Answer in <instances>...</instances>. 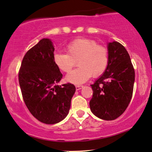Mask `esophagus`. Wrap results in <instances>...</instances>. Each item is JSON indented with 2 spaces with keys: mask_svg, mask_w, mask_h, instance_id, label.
Segmentation results:
<instances>
[{
  "mask_svg": "<svg viewBox=\"0 0 152 152\" xmlns=\"http://www.w3.org/2000/svg\"><path fill=\"white\" fill-rule=\"evenodd\" d=\"M82 87H83V86H82V85H76V90H80V89H82Z\"/></svg>",
  "mask_w": 152,
  "mask_h": 152,
  "instance_id": "obj_1",
  "label": "esophagus"
}]
</instances>
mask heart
<instances>
[{"instance_id": "b5f03b06", "label": "heart", "mask_w": 152, "mask_h": 152, "mask_svg": "<svg viewBox=\"0 0 152 152\" xmlns=\"http://www.w3.org/2000/svg\"><path fill=\"white\" fill-rule=\"evenodd\" d=\"M67 53H56L53 62L62 72L68 73L76 65L79 67L66 76L67 82L80 85L88 80L90 76L96 77L104 72L109 62L108 50L105 46L98 45L93 39H76L67 44Z\"/></svg>"}]
</instances>
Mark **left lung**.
<instances>
[{
  "instance_id": "left-lung-1",
  "label": "left lung",
  "mask_w": 152,
  "mask_h": 152,
  "mask_svg": "<svg viewBox=\"0 0 152 152\" xmlns=\"http://www.w3.org/2000/svg\"><path fill=\"white\" fill-rule=\"evenodd\" d=\"M109 62L104 74L91 85L90 110L98 118L113 121L126 110L134 82V69L129 54L120 42L108 44Z\"/></svg>"
}]
</instances>
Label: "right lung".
I'll use <instances>...</instances> for the list:
<instances>
[{
    "label": "right lung",
    "mask_w": 152,
    "mask_h": 152,
    "mask_svg": "<svg viewBox=\"0 0 152 152\" xmlns=\"http://www.w3.org/2000/svg\"><path fill=\"white\" fill-rule=\"evenodd\" d=\"M54 48L44 38L29 49L18 73L23 99L32 115L46 124H54L68 114L76 87L73 84H56L62 79L53 62Z\"/></svg>",
    "instance_id": "add662e5"
}]
</instances>
